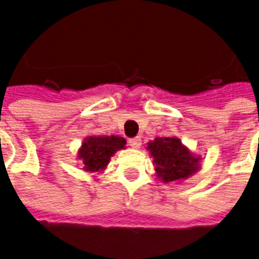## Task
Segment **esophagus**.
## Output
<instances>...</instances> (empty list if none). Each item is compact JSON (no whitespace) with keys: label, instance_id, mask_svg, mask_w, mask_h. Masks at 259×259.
I'll return each instance as SVG.
<instances>
[{"label":"esophagus","instance_id":"1","mask_svg":"<svg viewBox=\"0 0 259 259\" xmlns=\"http://www.w3.org/2000/svg\"><path fill=\"white\" fill-rule=\"evenodd\" d=\"M128 145L131 146L132 149H139L142 145L141 138H132V139H130V141H128Z\"/></svg>","mask_w":259,"mask_h":259}]
</instances>
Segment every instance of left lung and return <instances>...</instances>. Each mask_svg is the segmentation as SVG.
Wrapping results in <instances>:
<instances>
[{
	"instance_id": "obj_1",
	"label": "left lung",
	"mask_w": 259,
	"mask_h": 259,
	"mask_svg": "<svg viewBox=\"0 0 259 259\" xmlns=\"http://www.w3.org/2000/svg\"><path fill=\"white\" fill-rule=\"evenodd\" d=\"M155 174L164 183L187 179L199 169L201 157L194 155L179 138H155L149 142Z\"/></svg>"
}]
</instances>
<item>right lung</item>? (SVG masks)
I'll use <instances>...</instances> for the list:
<instances>
[{
  "instance_id": "1",
  "label": "right lung",
  "mask_w": 259,
  "mask_h": 259,
  "mask_svg": "<svg viewBox=\"0 0 259 259\" xmlns=\"http://www.w3.org/2000/svg\"><path fill=\"white\" fill-rule=\"evenodd\" d=\"M125 139L121 137H87L77 151L85 172H101L108 166L110 157L120 149H124Z\"/></svg>"
}]
</instances>
